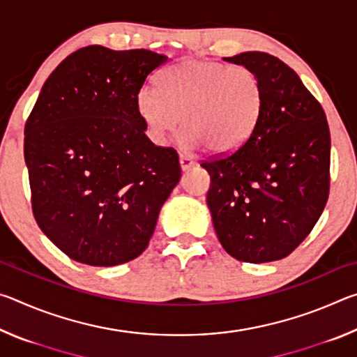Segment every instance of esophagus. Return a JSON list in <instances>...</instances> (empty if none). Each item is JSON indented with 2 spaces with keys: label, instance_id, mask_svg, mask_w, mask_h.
<instances>
[{
  "label": "esophagus",
  "instance_id": "esophagus-1",
  "mask_svg": "<svg viewBox=\"0 0 357 357\" xmlns=\"http://www.w3.org/2000/svg\"><path fill=\"white\" fill-rule=\"evenodd\" d=\"M179 165H181V168H183V172H187V170H190V168L195 167L197 164L190 159V157L181 155L179 157Z\"/></svg>",
  "mask_w": 357,
  "mask_h": 357
}]
</instances>
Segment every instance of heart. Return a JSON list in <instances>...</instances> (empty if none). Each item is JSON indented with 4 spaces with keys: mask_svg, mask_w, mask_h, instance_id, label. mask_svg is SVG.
Masks as SVG:
<instances>
[{
    "mask_svg": "<svg viewBox=\"0 0 357 357\" xmlns=\"http://www.w3.org/2000/svg\"><path fill=\"white\" fill-rule=\"evenodd\" d=\"M157 88H142L137 113L151 142L164 144L185 128L187 148L208 146L214 154L239 149L255 130L263 110L264 86L247 66L185 59L167 69Z\"/></svg>",
    "mask_w": 357,
    "mask_h": 357,
    "instance_id": "obj_1",
    "label": "heart"
}]
</instances>
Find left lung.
Here are the masks:
<instances>
[{
  "mask_svg": "<svg viewBox=\"0 0 357 357\" xmlns=\"http://www.w3.org/2000/svg\"><path fill=\"white\" fill-rule=\"evenodd\" d=\"M223 59L255 70L264 100L243 146L202 162L211 176L206 202L229 255L245 263L275 261L309 236L328 202V119L299 75L279 58L245 52Z\"/></svg>",
  "mask_w": 357,
  "mask_h": 357,
  "instance_id": "obj_1",
  "label": "left lung"
}]
</instances>
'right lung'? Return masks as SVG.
<instances>
[{
    "mask_svg": "<svg viewBox=\"0 0 357 357\" xmlns=\"http://www.w3.org/2000/svg\"><path fill=\"white\" fill-rule=\"evenodd\" d=\"M168 61L144 48L88 45L47 78L25 124L34 219L78 263L142 255L181 178L176 149L144 134L135 99Z\"/></svg>",
    "mask_w": 357,
    "mask_h": 357,
    "instance_id": "1",
    "label": "right lung"
}]
</instances>
